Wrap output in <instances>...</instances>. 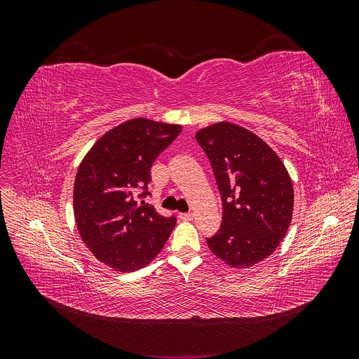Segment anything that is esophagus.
Listing matches in <instances>:
<instances>
[{
  "label": "esophagus",
  "mask_w": 359,
  "mask_h": 359,
  "mask_svg": "<svg viewBox=\"0 0 359 359\" xmlns=\"http://www.w3.org/2000/svg\"><path fill=\"white\" fill-rule=\"evenodd\" d=\"M180 219L181 220H193V214L191 212H181Z\"/></svg>",
  "instance_id": "1"
}]
</instances>
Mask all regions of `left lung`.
I'll list each match as a JSON object with an SVG mask.
<instances>
[{
  "label": "left lung",
  "instance_id": "obj_1",
  "mask_svg": "<svg viewBox=\"0 0 359 359\" xmlns=\"http://www.w3.org/2000/svg\"><path fill=\"white\" fill-rule=\"evenodd\" d=\"M222 194L219 232L211 252L232 268H248L274 253L292 220L293 187L283 161L262 139L232 123L199 130Z\"/></svg>",
  "mask_w": 359,
  "mask_h": 359
}]
</instances>
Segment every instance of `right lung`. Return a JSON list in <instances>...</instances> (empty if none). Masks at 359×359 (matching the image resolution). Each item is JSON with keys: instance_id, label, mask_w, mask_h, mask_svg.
<instances>
[{"instance_id": "add662e5", "label": "right lung", "mask_w": 359, "mask_h": 359, "mask_svg": "<svg viewBox=\"0 0 359 359\" xmlns=\"http://www.w3.org/2000/svg\"><path fill=\"white\" fill-rule=\"evenodd\" d=\"M181 128L128 119L97 140L76 173L73 211L81 238L100 262L119 273L148 265L175 227V215H160L144 198L151 166Z\"/></svg>"}]
</instances>
